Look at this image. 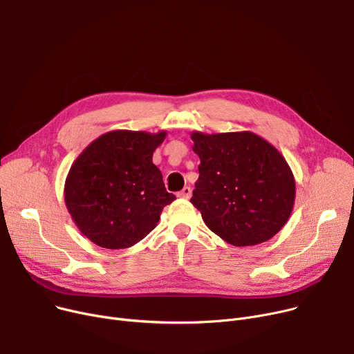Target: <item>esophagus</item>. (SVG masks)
I'll return each mask as SVG.
<instances>
[{
	"label": "esophagus",
	"mask_w": 354,
	"mask_h": 354,
	"mask_svg": "<svg viewBox=\"0 0 354 354\" xmlns=\"http://www.w3.org/2000/svg\"><path fill=\"white\" fill-rule=\"evenodd\" d=\"M192 195V189L189 186H185L180 192H178V198L180 199H189Z\"/></svg>",
	"instance_id": "esophagus-1"
}]
</instances>
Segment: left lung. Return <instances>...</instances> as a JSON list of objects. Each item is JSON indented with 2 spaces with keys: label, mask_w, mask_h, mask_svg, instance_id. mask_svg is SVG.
I'll return each mask as SVG.
<instances>
[{
  "label": "left lung",
  "mask_w": 354,
  "mask_h": 354,
  "mask_svg": "<svg viewBox=\"0 0 354 354\" xmlns=\"http://www.w3.org/2000/svg\"><path fill=\"white\" fill-rule=\"evenodd\" d=\"M199 178L192 205L206 226L233 246L273 238L293 210L296 182L283 158L266 139L249 131L192 132Z\"/></svg>",
  "instance_id": "8db88e82"
}]
</instances>
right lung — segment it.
<instances>
[{"label":"right lung","instance_id":"add662e5","mask_svg":"<svg viewBox=\"0 0 354 354\" xmlns=\"http://www.w3.org/2000/svg\"><path fill=\"white\" fill-rule=\"evenodd\" d=\"M167 132L111 131L80 153L65 179V205L80 232L105 249L131 248L155 229L167 192L152 162Z\"/></svg>","mask_w":354,"mask_h":354}]
</instances>
